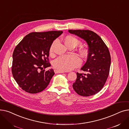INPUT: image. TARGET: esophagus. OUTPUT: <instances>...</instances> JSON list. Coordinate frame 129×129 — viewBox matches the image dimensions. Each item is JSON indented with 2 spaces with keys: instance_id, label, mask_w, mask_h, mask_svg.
Segmentation results:
<instances>
[{
  "instance_id": "34e87169",
  "label": "esophagus",
  "mask_w": 129,
  "mask_h": 129,
  "mask_svg": "<svg viewBox=\"0 0 129 129\" xmlns=\"http://www.w3.org/2000/svg\"><path fill=\"white\" fill-rule=\"evenodd\" d=\"M54 72H55V73H56V74H57V73H65V72H64V71H61L56 70H54Z\"/></svg>"
}]
</instances>
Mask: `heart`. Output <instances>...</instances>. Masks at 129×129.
I'll return each mask as SVG.
<instances>
[{"label": "heart", "instance_id": "1", "mask_svg": "<svg viewBox=\"0 0 129 129\" xmlns=\"http://www.w3.org/2000/svg\"><path fill=\"white\" fill-rule=\"evenodd\" d=\"M64 42L67 46H77L79 42L77 39L71 36H66L64 38ZM55 41L53 42L50 48V53L51 54L54 53V46ZM87 53L86 49L82 51V54L83 55ZM82 63L80 58L75 54H70V55H61L54 59L53 63L54 68L61 71H71L76 67H78Z\"/></svg>", "mask_w": 129, "mask_h": 129}]
</instances>
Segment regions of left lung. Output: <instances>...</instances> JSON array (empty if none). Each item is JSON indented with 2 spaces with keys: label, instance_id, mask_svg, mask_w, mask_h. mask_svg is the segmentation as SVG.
<instances>
[{
  "label": "left lung",
  "instance_id": "8db88e82",
  "mask_svg": "<svg viewBox=\"0 0 129 129\" xmlns=\"http://www.w3.org/2000/svg\"><path fill=\"white\" fill-rule=\"evenodd\" d=\"M69 32L84 39L88 45L86 64L81 69L85 73H77L74 90L79 95L90 96L100 91L109 76L111 64L110 52L97 33L88 30H69Z\"/></svg>",
  "mask_w": 129,
  "mask_h": 129
}]
</instances>
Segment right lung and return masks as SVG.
I'll list each match as a JSON object with an SVG mask.
<instances>
[{
    "mask_svg": "<svg viewBox=\"0 0 129 129\" xmlns=\"http://www.w3.org/2000/svg\"><path fill=\"white\" fill-rule=\"evenodd\" d=\"M62 31L31 32L16 46L12 55L11 67L13 78L22 89L30 93L43 91L48 86L53 70L51 66L50 48Z\"/></svg>",
    "mask_w": 129,
    "mask_h": 129,
    "instance_id": "obj_1",
    "label": "right lung"
}]
</instances>
